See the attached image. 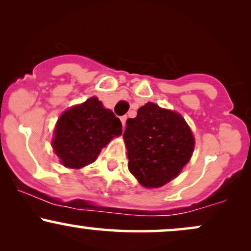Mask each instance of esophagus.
Masks as SVG:
<instances>
[{
	"label": "esophagus",
	"instance_id": "esophagus-1",
	"mask_svg": "<svg viewBox=\"0 0 251 251\" xmlns=\"http://www.w3.org/2000/svg\"><path fill=\"white\" fill-rule=\"evenodd\" d=\"M126 119H127V117L124 116L120 118V120H122V124H123V128H125V125H126Z\"/></svg>",
	"mask_w": 251,
	"mask_h": 251
}]
</instances>
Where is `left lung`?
I'll return each mask as SVG.
<instances>
[{"mask_svg": "<svg viewBox=\"0 0 251 251\" xmlns=\"http://www.w3.org/2000/svg\"><path fill=\"white\" fill-rule=\"evenodd\" d=\"M128 170L144 188H160L180 174L195 148L191 129L179 113L148 102L126 122L123 134Z\"/></svg>", "mask_w": 251, "mask_h": 251, "instance_id": "obj_1", "label": "left lung"}]
</instances>
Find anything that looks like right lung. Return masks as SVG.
I'll list each match as a JSON object with an SVG mask.
<instances>
[{
	"label": "right lung",
	"mask_w": 251,
	"mask_h": 251,
	"mask_svg": "<svg viewBox=\"0 0 251 251\" xmlns=\"http://www.w3.org/2000/svg\"><path fill=\"white\" fill-rule=\"evenodd\" d=\"M122 132L119 118L93 97L60 116L51 146L63 166L81 169L93 163L101 149Z\"/></svg>",
	"instance_id": "obj_1"
}]
</instances>
